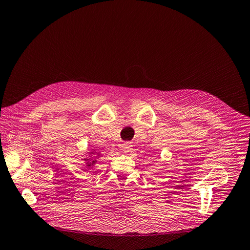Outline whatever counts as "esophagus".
<instances>
[{"label": "esophagus", "mask_w": 250, "mask_h": 250, "mask_svg": "<svg viewBox=\"0 0 250 250\" xmlns=\"http://www.w3.org/2000/svg\"><path fill=\"white\" fill-rule=\"evenodd\" d=\"M132 144L130 143V142H126V143H125L124 145H123V150H124V152H125V153H129L131 150H132Z\"/></svg>", "instance_id": "esophagus-1"}]
</instances>
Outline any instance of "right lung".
<instances>
[{"label": "right lung", "instance_id": "obj_1", "mask_svg": "<svg viewBox=\"0 0 250 250\" xmlns=\"http://www.w3.org/2000/svg\"><path fill=\"white\" fill-rule=\"evenodd\" d=\"M84 161H87V162H88V159H86V158H85V159H84ZM95 162H96V161H93V163H92V164H87V166H91V165H93V164H94Z\"/></svg>", "mask_w": 250, "mask_h": 250}]
</instances>
